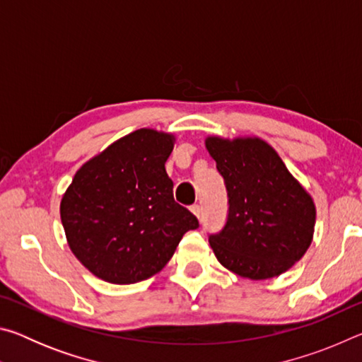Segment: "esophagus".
I'll list each match as a JSON object with an SVG mask.
<instances>
[{"mask_svg": "<svg viewBox=\"0 0 362 362\" xmlns=\"http://www.w3.org/2000/svg\"><path fill=\"white\" fill-rule=\"evenodd\" d=\"M192 212L194 214L196 217L201 218V206H199V204H193V206H192Z\"/></svg>", "mask_w": 362, "mask_h": 362, "instance_id": "1", "label": "esophagus"}]
</instances>
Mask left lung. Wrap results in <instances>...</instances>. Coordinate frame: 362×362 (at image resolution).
I'll list each match as a JSON object with an SVG mask.
<instances>
[{"label":"left lung","mask_w":362,"mask_h":362,"mask_svg":"<svg viewBox=\"0 0 362 362\" xmlns=\"http://www.w3.org/2000/svg\"><path fill=\"white\" fill-rule=\"evenodd\" d=\"M228 193V217L209 235L217 260L249 279L279 276L313 240L316 207L279 155L259 137H207Z\"/></svg>","instance_id":"1"}]
</instances>
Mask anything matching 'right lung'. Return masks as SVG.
<instances>
[{"label":"right lung","instance_id":"add662e5","mask_svg":"<svg viewBox=\"0 0 362 362\" xmlns=\"http://www.w3.org/2000/svg\"><path fill=\"white\" fill-rule=\"evenodd\" d=\"M174 136L139 129L79 168L60 203L76 259L107 283L134 284L161 272L188 230L198 228L174 201L166 173Z\"/></svg>","mask_w":362,"mask_h":362}]
</instances>
